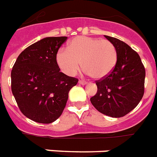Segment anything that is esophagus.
<instances>
[{
  "label": "esophagus",
  "instance_id": "34e87169",
  "mask_svg": "<svg viewBox=\"0 0 157 157\" xmlns=\"http://www.w3.org/2000/svg\"><path fill=\"white\" fill-rule=\"evenodd\" d=\"M79 84H81V85H83V86H85V85H86L87 82L85 81H79Z\"/></svg>",
  "mask_w": 157,
  "mask_h": 157
}]
</instances>
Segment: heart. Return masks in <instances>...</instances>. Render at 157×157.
<instances>
[{"mask_svg":"<svg viewBox=\"0 0 157 157\" xmlns=\"http://www.w3.org/2000/svg\"><path fill=\"white\" fill-rule=\"evenodd\" d=\"M56 62L67 76H74L81 62L85 73L94 79H101L107 76L115 67L117 51L107 39L80 36L71 41L67 48L57 50Z\"/></svg>","mask_w":157,"mask_h":157,"instance_id":"b5f03b06","label":"heart"}]
</instances>
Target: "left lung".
Here are the masks:
<instances>
[{
    "label": "left lung",
    "instance_id": "obj_1",
    "mask_svg": "<svg viewBox=\"0 0 157 157\" xmlns=\"http://www.w3.org/2000/svg\"><path fill=\"white\" fill-rule=\"evenodd\" d=\"M105 37L115 47L117 62L110 73L95 82L98 90L90 102L103 114L120 118L131 112L142 100L145 68L131 47L116 38Z\"/></svg>",
    "mask_w": 157,
    "mask_h": 157
}]
</instances>
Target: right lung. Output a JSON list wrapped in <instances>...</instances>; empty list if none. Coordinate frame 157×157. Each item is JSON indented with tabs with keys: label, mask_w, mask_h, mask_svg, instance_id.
<instances>
[{
	"label": "right lung",
	"mask_w": 157,
	"mask_h": 157,
	"mask_svg": "<svg viewBox=\"0 0 157 157\" xmlns=\"http://www.w3.org/2000/svg\"><path fill=\"white\" fill-rule=\"evenodd\" d=\"M67 37H47L24 50L11 71V90L20 111L40 124L59 118L78 79L60 71L56 54Z\"/></svg>",
	"instance_id": "add662e5"
}]
</instances>
